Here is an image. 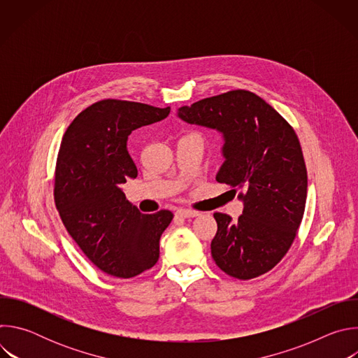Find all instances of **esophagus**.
<instances>
[{
    "mask_svg": "<svg viewBox=\"0 0 358 358\" xmlns=\"http://www.w3.org/2000/svg\"><path fill=\"white\" fill-rule=\"evenodd\" d=\"M196 215H198V211L187 210V208H181L176 213L177 218H192V217H196Z\"/></svg>",
    "mask_w": 358,
    "mask_h": 358,
    "instance_id": "esophagus-1",
    "label": "esophagus"
}]
</instances>
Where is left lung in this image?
<instances>
[{"label":"left lung","mask_w":358,"mask_h":358,"mask_svg":"<svg viewBox=\"0 0 358 358\" xmlns=\"http://www.w3.org/2000/svg\"><path fill=\"white\" fill-rule=\"evenodd\" d=\"M178 116L224 133L227 160L217 181L245 192L236 221L214 214L213 259L239 280L269 272L290 249L308 196V170L294 129L262 97L243 89L182 106Z\"/></svg>","instance_id":"8db88e82"}]
</instances>
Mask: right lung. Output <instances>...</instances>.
Listing matches in <instances>:
<instances>
[{
    "label": "right lung",
    "mask_w": 358,
    "mask_h": 358,
    "mask_svg": "<svg viewBox=\"0 0 358 358\" xmlns=\"http://www.w3.org/2000/svg\"><path fill=\"white\" fill-rule=\"evenodd\" d=\"M169 113L170 106L103 99L80 112L64 134L55 167V206L86 258L108 275L129 279L159 261L160 236L174 215L169 210L141 214L120 184L137 177L126 148L130 133Z\"/></svg>",
    "instance_id": "add662e5"
}]
</instances>
